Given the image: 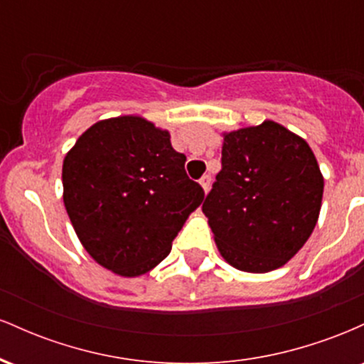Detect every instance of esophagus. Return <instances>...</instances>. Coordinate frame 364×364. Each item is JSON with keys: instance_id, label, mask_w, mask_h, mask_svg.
<instances>
[{"instance_id": "34e87169", "label": "esophagus", "mask_w": 364, "mask_h": 364, "mask_svg": "<svg viewBox=\"0 0 364 364\" xmlns=\"http://www.w3.org/2000/svg\"><path fill=\"white\" fill-rule=\"evenodd\" d=\"M200 185H202L203 191H205V193H208V190H210V185H212L210 174H205V176H202V179H200Z\"/></svg>"}]
</instances>
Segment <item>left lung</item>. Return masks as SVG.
Here are the masks:
<instances>
[{
    "instance_id": "8db88e82",
    "label": "left lung",
    "mask_w": 364,
    "mask_h": 364,
    "mask_svg": "<svg viewBox=\"0 0 364 364\" xmlns=\"http://www.w3.org/2000/svg\"><path fill=\"white\" fill-rule=\"evenodd\" d=\"M220 162L202 205L217 248L243 272L279 269L318 220L323 176L315 154L301 136L263 121L225 133Z\"/></svg>"
}]
</instances>
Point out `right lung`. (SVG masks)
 Returning <instances> with one entry per match:
<instances>
[{"label": "right lung", "instance_id": "1", "mask_svg": "<svg viewBox=\"0 0 364 364\" xmlns=\"http://www.w3.org/2000/svg\"><path fill=\"white\" fill-rule=\"evenodd\" d=\"M169 139L140 116H119L92 124L63 161L75 232L111 272L136 277L164 260L205 196Z\"/></svg>", "mask_w": 364, "mask_h": 364}]
</instances>
